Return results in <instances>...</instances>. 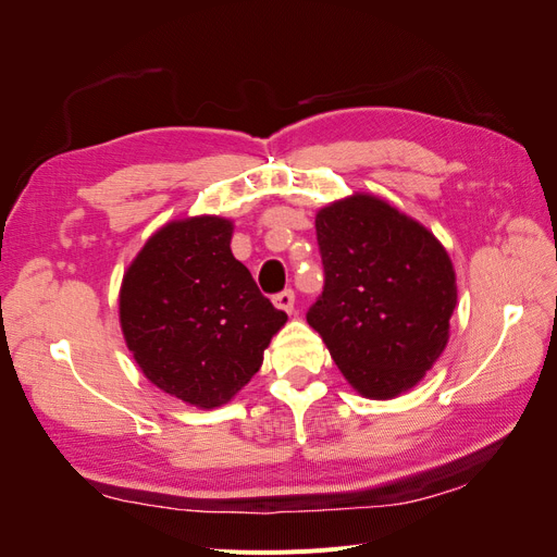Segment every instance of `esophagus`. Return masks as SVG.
I'll return each mask as SVG.
<instances>
[{
    "label": "esophagus",
    "mask_w": 557,
    "mask_h": 557,
    "mask_svg": "<svg viewBox=\"0 0 557 557\" xmlns=\"http://www.w3.org/2000/svg\"><path fill=\"white\" fill-rule=\"evenodd\" d=\"M274 305L278 309H283L285 313H293V309H295V290L293 288H285L278 295H274Z\"/></svg>",
    "instance_id": "obj_1"
}]
</instances>
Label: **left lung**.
<instances>
[{"label":"left lung","instance_id":"obj_1","mask_svg":"<svg viewBox=\"0 0 557 557\" xmlns=\"http://www.w3.org/2000/svg\"><path fill=\"white\" fill-rule=\"evenodd\" d=\"M323 293L309 325L364 397L391 399L425 376L448 342L458 293L448 252L423 225L379 197L320 209Z\"/></svg>","mask_w":557,"mask_h":557}]
</instances>
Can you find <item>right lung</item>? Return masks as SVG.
<instances>
[{"label":"right lung","mask_w":557,"mask_h":557,"mask_svg":"<svg viewBox=\"0 0 557 557\" xmlns=\"http://www.w3.org/2000/svg\"><path fill=\"white\" fill-rule=\"evenodd\" d=\"M232 223L201 215L164 225L132 262L121 325L141 372L201 409L230 401L256 376L288 320L232 256Z\"/></svg>","instance_id":"obj_1"}]
</instances>
